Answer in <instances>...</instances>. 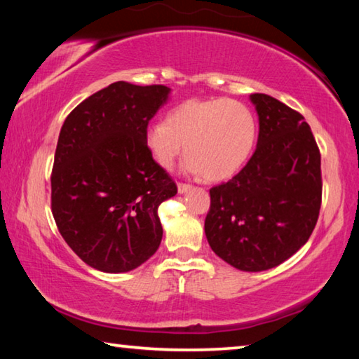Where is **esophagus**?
I'll use <instances>...</instances> for the list:
<instances>
[{"instance_id": "1", "label": "esophagus", "mask_w": 359, "mask_h": 359, "mask_svg": "<svg viewBox=\"0 0 359 359\" xmlns=\"http://www.w3.org/2000/svg\"><path fill=\"white\" fill-rule=\"evenodd\" d=\"M191 185L190 184H184V182H177V190L179 193H187L188 190H190Z\"/></svg>"}]
</instances>
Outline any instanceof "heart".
<instances>
[{
  "label": "heart",
  "instance_id": "b5f03b06",
  "mask_svg": "<svg viewBox=\"0 0 359 359\" xmlns=\"http://www.w3.org/2000/svg\"><path fill=\"white\" fill-rule=\"evenodd\" d=\"M257 118L244 102L190 100L145 131V147L163 169H171L185 145V169L205 180L229 179L245 165L257 141Z\"/></svg>",
  "mask_w": 359,
  "mask_h": 359
}]
</instances>
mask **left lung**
<instances>
[{
	"label": "left lung",
	"instance_id": "left-lung-1",
	"mask_svg": "<svg viewBox=\"0 0 359 359\" xmlns=\"http://www.w3.org/2000/svg\"><path fill=\"white\" fill-rule=\"evenodd\" d=\"M250 100L259 118L250 160L212 187L204 231L218 257L241 271L276 267L311 238L321 208V155L302 115L269 95Z\"/></svg>",
	"mask_w": 359,
	"mask_h": 359
}]
</instances>
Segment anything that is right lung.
<instances>
[{
	"mask_svg": "<svg viewBox=\"0 0 359 359\" xmlns=\"http://www.w3.org/2000/svg\"><path fill=\"white\" fill-rule=\"evenodd\" d=\"M165 85L114 82L66 117L50 184L52 215L72 252L102 272H128L163 238L158 205L177 185L145 147V131L165 104Z\"/></svg>",
	"mask_w": 359,
	"mask_h": 359,
	"instance_id": "right-lung-1",
	"label": "right lung"
}]
</instances>
